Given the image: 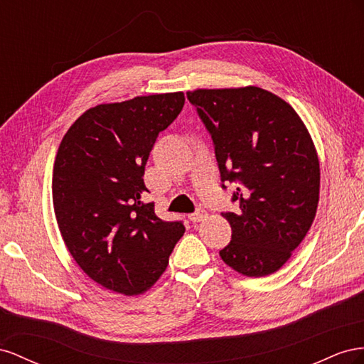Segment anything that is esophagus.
I'll list each match as a JSON object with an SVG mask.
<instances>
[{
	"label": "esophagus",
	"instance_id": "1",
	"mask_svg": "<svg viewBox=\"0 0 364 364\" xmlns=\"http://www.w3.org/2000/svg\"><path fill=\"white\" fill-rule=\"evenodd\" d=\"M205 216H207V213H205L204 210H198L196 213L189 215V220H191L192 223H200V221H203V220H204Z\"/></svg>",
	"mask_w": 364,
	"mask_h": 364
}]
</instances>
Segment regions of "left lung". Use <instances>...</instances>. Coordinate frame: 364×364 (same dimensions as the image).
<instances>
[{
	"mask_svg": "<svg viewBox=\"0 0 364 364\" xmlns=\"http://www.w3.org/2000/svg\"><path fill=\"white\" fill-rule=\"evenodd\" d=\"M209 129L221 180L237 183L232 241L220 252L242 276L276 273L313 224L320 192L314 141L294 108L259 87L188 91ZM225 188V186H224Z\"/></svg>",
	"mask_w": 364,
	"mask_h": 364,
	"instance_id": "8db88e82",
	"label": "left lung"
}]
</instances>
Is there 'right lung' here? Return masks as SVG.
<instances>
[{
	"instance_id": "add662e5",
	"label": "right lung",
	"mask_w": 364,
	"mask_h": 364,
	"mask_svg": "<svg viewBox=\"0 0 364 364\" xmlns=\"http://www.w3.org/2000/svg\"><path fill=\"white\" fill-rule=\"evenodd\" d=\"M184 92L137 96L87 109L62 139L53 207L68 252L96 284L123 296L148 291L184 235L144 203V166L159 132L181 112Z\"/></svg>"
}]
</instances>
